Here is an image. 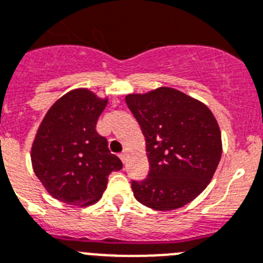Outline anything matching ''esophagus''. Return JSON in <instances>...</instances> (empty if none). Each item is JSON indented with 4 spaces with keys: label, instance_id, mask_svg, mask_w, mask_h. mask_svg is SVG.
Segmentation results:
<instances>
[{
    "label": "esophagus",
    "instance_id": "1",
    "mask_svg": "<svg viewBox=\"0 0 263 263\" xmlns=\"http://www.w3.org/2000/svg\"><path fill=\"white\" fill-rule=\"evenodd\" d=\"M120 158H121V161H122L123 163L126 162V161H127V153H126V152H122V153L120 154Z\"/></svg>",
    "mask_w": 263,
    "mask_h": 263
}]
</instances>
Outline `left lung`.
Wrapping results in <instances>:
<instances>
[{
    "label": "left lung",
    "mask_w": 263,
    "mask_h": 263,
    "mask_svg": "<svg viewBox=\"0 0 263 263\" xmlns=\"http://www.w3.org/2000/svg\"><path fill=\"white\" fill-rule=\"evenodd\" d=\"M125 100L146 138L150 163L146 178L132 181L134 197L154 210L187 205L205 190L221 159L214 116L206 105L172 87Z\"/></svg>",
    "instance_id": "obj_1"
}]
</instances>
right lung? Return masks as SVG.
I'll return each mask as SVG.
<instances>
[{
	"label": "right lung",
	"mask_w": 263,
	"mask_h": 263,
	"mask_svg": "<svg viewBox=\"0 0 263 263\" xmlns=\"http://www.w3.org/2000/svg\"><path fill=\"white\" fill-rule=\"evenodd\" d=\"M107 100L86 89L69 91L49 109L31 147V163L45 189L69 205H91L102 197L111 172L122 162L96 129Z\"/></svg>",
	"instance_id": "right-lung-1"
}]
</instances>
